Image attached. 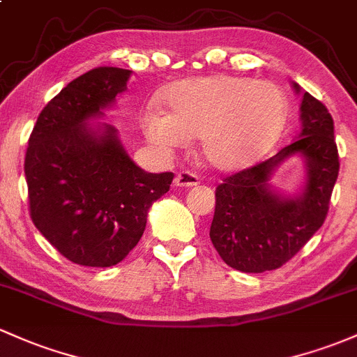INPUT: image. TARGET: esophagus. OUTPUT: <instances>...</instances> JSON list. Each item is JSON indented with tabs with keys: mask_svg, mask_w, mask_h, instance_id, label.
Returning <instances> with one entry per match:
<instances>
[{
	"mask_svg": "<svg viewBox=\"0 0 357 357\" xmlns=\"http://www.w3.org/2000/svg\"><path fill=\"white\" fill-rule=\"evenodd\" d=\"M197 183H199L197 175L192 174V172H178L174 180V185L177 187H194L197 185Z\"/></svg>",
	"mask_w": 357,
	"mask_h": 357,
	"instance_id": "1",
	"label": "esophagus"
}]
</instances>
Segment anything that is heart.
Masks as SVG:
<instances>
[{"mask_svg":"<svg viewBox=\"0 0 357 357\" xmlns=\"http://www.w3.org/2000/svg\"><path fill=\"white\" fill-rule=\"evenodd\" d=\"M149 105L141 128L151 144L182 148L199 134V153L218 170H236L262 158L284 129L289 100L274 82L218 75L175 82Z\"/></svg>","mask_w":357,"mask_h":357,"instance_id":"1","label":"heart"}]
</instances>
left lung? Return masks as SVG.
Segmentation results:
<instances>
[{
	"label": "left lung",
	"mask_w": 357,
	"mask_h": 357,
	"mask_svg": "<svg viewBox=\"0 0 357 357\" xmlns=\"http://www.w3.org/2000/svg\"><path fill=\"white\" fill-rule=\"evenodd\" d=\"M301 93V131L278 155L226 177L216 189L209 236L221 259L241 272L279 269L324 225L339 175L333 119L327 107L293 83ZM305 162V182L294 196L278 193L273 172L293 155Z\"/></svg>",
	"instance_id": "8db88e82"
}]
</instances>
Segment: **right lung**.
I'll return each instance as SVG.
<instances>
[{
  "label": "right lung",
  "instance_id": "right-lung-1",
  "mask_svg": "<svg viewBox=\"0 0 357 357\" xmlns=\"http://www.w3.org/2000/svg\"><path fill=\"white\" fill-rule=\"evenodd\" d=\"M129 70L95 68L42 109L25 155L30 216L71 262L110 267L146 228L148 211L168 192L172 172L148 174L129 158L110 124H90L126 91Z\"/></svg>",
  "mask_w": 357,
  "mask_h": 357
}]
</instances>
